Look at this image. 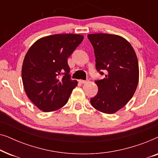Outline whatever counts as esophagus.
Here are the masks:
<instances>
[{"label":"esophagus","instance_id":"obj_1","mask_svg":"<svg viewBox=\"0 0 158 158\" xmlns=\"http://www.w3.org/2000/svg\"><path fill=\"white\" fill-rule=\"evenodd\" d=\"M79 82L82 84H85V83H87L88 81H84V80H79Z\"/></svg>","mask_w":158,"mask_h":158}]
</instances>
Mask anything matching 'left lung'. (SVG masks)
<instances>
[{
  "mask_svg": "<svg viewBox=\"0 0 158 158\" xmlns=\"http://www.w3.org/2000/svg\"><path fill=\"white\" fill-rule=\"evenodd\" d=\"M88 38L94 49L96 70L105 75L95 81L98 91L90 103L99 111L114 114L132 98L137 87V55L130 43L120 36L100 33L88 34Z\"/></svg>",
  "mask_w": 158,
  "mask_h": 158,
  "instance_id": "obj_1",
  "label": "left lung"
}]
</instances>
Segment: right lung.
Wrapping results in <instances>:
<instances>
[{
	"label": "right lung",
	"mask_w": 158,
	"mask_h": 158,
	"mask_svg": "<svg viewBox=\"0 0 158 158\" xmlns=\"http://www.w3.org/2000/svg\"><path fill=\"white\" fill-rule=\"evenodd\" d=\"M80 34L41 38L28 50L21 77L26 94L40 110L56 111L68 103L77 81L71 79L68 58L83 42Z\"/></svg>",
	"instance_id": "1"
}]
</instances>
